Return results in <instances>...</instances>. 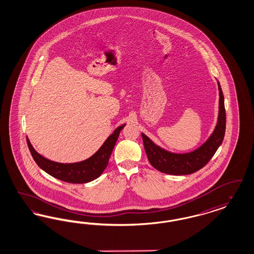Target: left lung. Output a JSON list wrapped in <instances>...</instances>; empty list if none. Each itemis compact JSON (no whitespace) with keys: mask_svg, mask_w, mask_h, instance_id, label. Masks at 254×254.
<instances>
[{"mask_svg":"<svg viewBox=\"0 0 254 254\" xmlns=\"http://www.w3.org/2000/svg\"><path fill=\"white\" fill-rule=\"evenodd\" d=\"M219 118L215 130L199 148L187 154L170 153L156 145L152 140L141 133L145 153L149 162L159 172L173 175H190L205 166L219 145L221 144L226 128V113L224 96L219 83Z\"/></svg>","mask_w":254,"mask_h":254,"instance_id":"left-lung-1","label":"left lung"}]
</instances>
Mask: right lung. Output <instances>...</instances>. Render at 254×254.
Returning <instances> with one entry per match:
<instances>
[{
	"instance_id": "add662e5",
	"label": "right lung",
	"mask_w": 254,
	"mask_h": 254,
	"mask_svg": "<svg viewBox=\"0 0 254 254\" xmlns=\"http://www.w3.org/2000/svg\"><path fill=\"white\" fill-rule=\"evenodd\" d=\"M126 125H123L117 127L95 155L86 160L77 163L64 164L54 162L38 154L32 146L28 138H26L27 143L36 164L42 170H44L47 174L67 183L83 184L95 180L103 173L109 163V159L119 137L120 131Z\"/></svg>"
}]
</instances>
